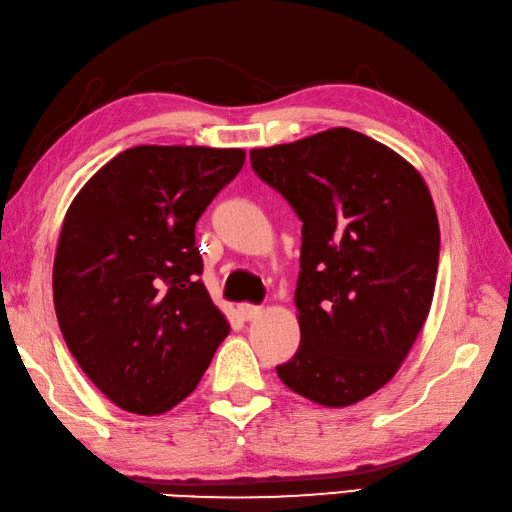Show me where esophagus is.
I'll list each match as a JSON object with an SVG mask.
<instances>
[{
  "instance_id": "esophagus-1",
  "label": "esophagus",
  "mask_w": 512,
  "mask_h": 512,
  "mask_svg": "<svg viewBox=\"0 0 512 512\" xmlns=\"http://www.w3.org/2000/svg\"><path fill=\"white\" fill-rule=\"evenodd\" d=\"M263 314V309L256 307V305H249V302H243V305H238V316L243 320H254Z\"/></svg>"
}]
</instances>
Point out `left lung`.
Here are the masks:
<instances>
[{
  "instance_id": "8db88e82",
  "label": "left lung",
  "mask_w": 512,
  "mask_h": 512,
  "mask_svg": "<svg viewBox=\"0 0 512 512\" xmlns=\"http://www.w3.org/2000/svg\"><path fill=\"white\" fill-rule=\"evenodd\" d=\"M254 172L302 221L300 347L287 387L340 409L382 389L429 316L440 225L422 174L349 128L249 152Z\"/></svg>"
}]
</instances>
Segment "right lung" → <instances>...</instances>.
<instances>
[{
	"label": "right lung",
	"instance_id": "obj_1",
	"mask_svg": "<svg viewBox=\"0 0 512 512\" xmlns=\"http://www.w3.org/2000/svg\"><path fill=\"white\" fill-rule=\"evenodd\" d=\"M245 152L137 145L70 203L52 267L59 329L83 373L123 411L183 402L229 333L205 285L196 221Z\"/></svg>",
	"mask_w": 512,
	"mask_h": 512
}]
</instances>
